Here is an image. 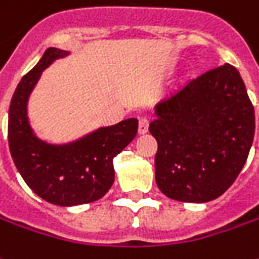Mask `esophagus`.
<instances>
[{
    "instance_id": "esophagus-1",
    "label": "esophagus",
    "mask_w": 259,
    "mask_h": 259,
    "mask_svg": "<svg viewBox=\"0 0 259 259\" xmlns=\"http://www.w3.org/2000/svg\"><path fill=\"white\" fill-rule=\"evenodd\" d=\"M149 130V120H147V117H140L139 119V133L140 135H144L146 132Z\"/></svg>"
}]
</instances>
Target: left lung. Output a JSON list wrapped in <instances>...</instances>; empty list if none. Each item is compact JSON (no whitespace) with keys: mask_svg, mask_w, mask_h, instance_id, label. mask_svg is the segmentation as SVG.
Listing matches in <instances>:
<instances>
[{"mask_svg":"<svg viewBox=\"0 0 259 259\" xmlns=\"http://www.w3.org/2000/svg\"><path fill=\"white\" fill-rule=\"evenodd\" d=\"M149 130L157 140L156 183L168 198L207 203L231 187L254 140V106L226 63L160 100Z\"/></svg>","mask_w":259,"mask_h":259,"instance_id":"8db88e82","label":"left lung"}]
</instances>
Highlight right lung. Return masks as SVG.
I'll return each instance as SVG.
<instances>
[{
  "label": "right lung",
  "instance_id": "obj_1",
  "mask_svg": "<svg viewBox=\"0 0 259 259\" xmlns=\"http://www.w3.org/2000/svg\"><path fill=\"white\" fill-rule=\"evenodd\" d=\"M68 54L47 49L21 79L8 112L10 152L19 174L36 196L61 207L93 203L105 196L115 181L113 157L137 133V119L132 117L68 144H49L35 136L26 115L28 98L42 70Z\"/></svg>",
  "mask_w": 259,
  "mask_h": 259
}]
</instances>
